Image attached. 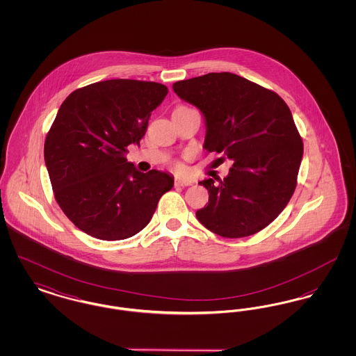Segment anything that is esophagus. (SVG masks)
<instances>
[{
    "mask_svg": "<svg viewBox=\"0 0 356 356\" xmlns=\"http://www.w3.org/2000/svg\"><path fill=\"white\" fill-rule=\"evenodd\" d=\"M192 181L191 180H186V179H175V186H191Z\"/></svg>",
    "mask_w": 356,
    "mask_h": 356,
    "instance_id": "34e87169",
    "label": "esophagus"
}]
</instances>
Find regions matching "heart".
<instances>
[{
	"instance_id": "1",
	"label": "heart",
	"mask_w": 356,
	"mask_h": 356,
	"mask_svg": "<svg viewBox=\"0 0 356 356\" xmlns=\"http://www.w3.org/2000/svg\"><path fill=\"white\" fill-rule=\"evenodd\" d=\"M176 168H177V170H181V165L179 164V165H176Z\"/></svg>"
}]
</instances>
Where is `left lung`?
Listing matches in <instances>:
<instances>
[{"label":"left lung","instance_id":"1","mask_svg":"<svg viewBox=\"0 0 356 356\" xmlns=\"http://www.w3.org/2000/svg\"><path fill=\"white\" fill-rule=\"evenodd\" d=\"M175 93L205 121L204 148L232 160L227 177L199 184L209 193L197 220L222 237L251 236L286 208L296 188L303 141L284 100L229 72L177 81Z\"/></svg>","mask_w":356,"mask_h":356}]
</instances>
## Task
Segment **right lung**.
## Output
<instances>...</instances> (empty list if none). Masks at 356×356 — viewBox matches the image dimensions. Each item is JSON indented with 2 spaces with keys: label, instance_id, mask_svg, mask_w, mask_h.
Instances as JSON below:
<instances>
[{
  "label": "right lung",
  "instance_id": "right-lung-1",
  "mask_svg": "<svg viewBox=\"0 0 356 356\" xmlns=\"http://www.w3.org/2000/svg\"><path fill=\"white\" fill-rule=\"evenodd\" d=\"M167 93L159 83L118 79L86 85L61 104L45 140V165L60 208L85 234L134 236L172 189L170 173H143L125 157Z\"/></svg>",
  "mask_w": 356,
  "mask_h": 356
}]
</instances>
